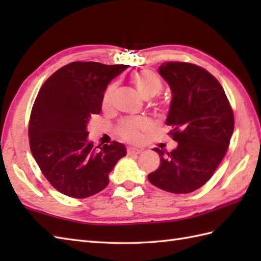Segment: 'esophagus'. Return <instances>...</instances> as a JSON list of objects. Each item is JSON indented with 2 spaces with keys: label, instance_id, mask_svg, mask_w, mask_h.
Here are the masks:
<instances>
[{
  "label": "esophagus",
  "instance_id": "obj_1",
  "mask_svg": "<svg viewBox=\"0 0 261 261\" xmlns=\"http://www.w3.org/2000/svg\"><path fill=\"white\" fill-rule=\"evenodd\" d=\"M143 149H140V148H132V147H129L127 148V154L129 156H132V154H139L140 152H142Z\"/></svg>",
  "mask_w": 261,
  "mask_h": 261
}]
</instances>
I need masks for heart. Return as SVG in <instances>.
I'll use <instances>...</instances> for the list:
<instances>
[{
  "instance_id": "b5f03b06",
  "label": "heart",
  "mask_w": 261,
  "mask_h": 261,
  "mask_svg": "<svg viewBox=\"0 0 261 261\" xmlns=\"http://www.w3.org/2000/svg\"><path fill=\"white\" fill-rule=\"evenodd\" d=\"M132 83H134L137 91L140 93L143 98H151L163 90V82L160 77L150 70H140L132 76ZM116 92V86L114 84L110 85L105 90L102 98L103 109L108 110L112 107L113 98ZM149 127V122L145 119H131L125 120L120 125V135L129 141H139L141 135Z\"/></svg>"
}]
</instances>
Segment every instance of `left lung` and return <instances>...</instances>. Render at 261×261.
<instances>
[{
  "instance_id": "obj_1",
  "label": "left lung",
  "mask_w": 261,
  "mask_h": 261,
  "mask_svg": "<svg viewBox=\"0 0 261 261\" xmlns=\"http://www.w3.org/2000/svg\"><path fill=\"white\" fill-rule=\"evenodd\" d=\"M158 71L171 91L166 124L178 145L170 152L152 149L160 165L148 179L166 192L191 193L222 162L233 134V112L223 87L204 68L177 62L164 63Z\"/></svg>"
}]
</instances>
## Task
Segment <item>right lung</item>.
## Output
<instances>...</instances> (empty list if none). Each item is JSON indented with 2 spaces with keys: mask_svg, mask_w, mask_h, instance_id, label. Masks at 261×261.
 Returning <instances> with one entry per match:
<instances>
[{
  "mask_svg": "<svg viewBox=\"0 0 261 261\" xmlns=\"http://www.w3.org/2000/svg\"><path fill=\"white\" fill-rule=\"evenodd\" d=\"M127 65L75 62L43 83L29 123L32 156L47 180L64 195L85 198L109 184V175L126 154L123 143L93 146L87 124L102 110L110 82Z\"/></svg>",
  "mask_w": 261,
  "mask_h": 261,
  "instance_id": "1",
  "label": "right lung"
}]
</instances>
